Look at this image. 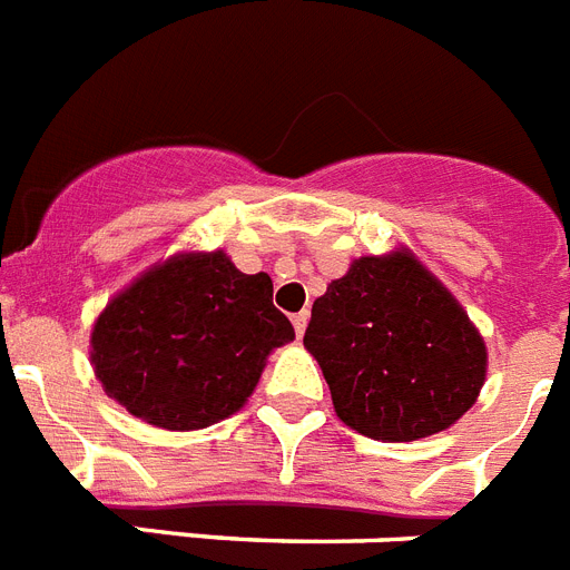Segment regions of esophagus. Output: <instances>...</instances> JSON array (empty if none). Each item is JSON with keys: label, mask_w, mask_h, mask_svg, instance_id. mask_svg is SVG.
<instances>
[{"label": "esophagus", "mask_w": 570, "mask_h": 570, "mask_svg": "<svg viewBox=\"0 0 570 570\" xmlns=\"http://www.w3.org/2000/svg\"><path fill=\"white\" fill-rule=\"evenodd\" d=\"M307 322H309V309H301V313L293 315V324H295V333H298V338L304 336V330H307Z\"/></svg>", "instance_id": "1"}]
</instances>
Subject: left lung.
<instances>
[{
  "instance_id": "8db88e82",
  "label": "left lung",
  "mask_w": 570,
  "mask_h": 570,
  "mask_svg": "<svg viewBox=\"0 0 570 570\" xmlns=\"http://www.w3.org/2000/svg\"><path fill=\"white\" fill-rule=\"evenodd\" d=\"M304 347L344 425L409 443L455 425L487 380V344L409 246L365 255L315 298Z\"/></svg>"
}]
</instances>
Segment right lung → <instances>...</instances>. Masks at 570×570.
I'll return each instance as SVG.
<instances>
[{
  "instance_id": "1",
  "label": "right lung",
  "mask_w": 570,
  "mask_h": 570,
  "mask_svg": "<svg viewBox=\"0 0 570 570\" xmlns=\"http://www.w3.org/2000/svg\"><path fill=\"white\" fill-rule=\"evenodd\" d=\"M295 330L266 272L243 275L223 248L153 263L92 324L89 362L109 400L167 432L240 411L275 347Z\"/></svg>"
}]
</instances>
